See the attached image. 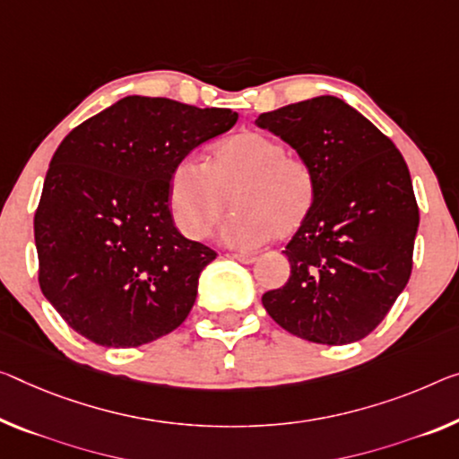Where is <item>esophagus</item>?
I'll return each mask as SVG.
<instances>
[{
	"label": "esophagus",
	"mask_w": 459,
	"mask_h": 459,
	"mask_svg": "<svg viewBox=\"0 0 459 459\" xmlns=\"http://www.w3.org/2000/svg\"><path fill=\"white\" fill-rule=\"evenodd\" d=\"M231 258L238 260V263H244V264L256 263V256H252V254H242V252H234L231 254Z\"/></svg>",
	"instance_id": "esophagus-1"
}]
</instances>
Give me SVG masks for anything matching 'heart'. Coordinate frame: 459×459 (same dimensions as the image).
Returning <instances> with one entry per match:
<instances>
[{
  "label": "heart",
  "instance_id": "1",
  "mask_svg": "<svg viewBox=\"0 0 459 459\" xmlns=\"http://www.w3.org/2000/svg\"><path fill=\"white\" fill-rule=\"evenodd\" d=\"M230 201L236 213L221 228V239L234 248H258L273 236L293 238L309 221L318 180L307 161L287 156L279 139L238 131L211 145L205 168L182 160L168 182L172 220L190 239L207 238Z\"/></svg>",
  "mask_w": 459,
  "mask_h": 459
}]
</instances>
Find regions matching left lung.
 <instances>
[{
    "instance_id": "obj_1",
    "label": "left lung",
    "mask_w": 459,
    "mask_h": 459,
    "mask_svg": "<svg viewBox=\"0 0 459 459\" xmlns=\"http://www.w3.org/2000/svg\"><path fill=\"white\" fill-rule=\"evenodd\" d=\"M256 125L291 145L318 180L312 217L285 246L291 277L263 306L303 341H361L411 279L419 207L406 161L336 96L263 112Z\"/></svg>"
}]
</instances>
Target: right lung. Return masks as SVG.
<instances>
[{
	"instance_id": "right-lung-1",
	"label": "right lung",
	"mask_w": 459,
	"mask_h": 459,
	"mask_svg": "<svg viewBox=\"0 0 459 459\" xmlns=\"http://www.w3.org/2000/svg\"><path fill=\"white\" fill-rule=\"evenodd\" d=\"M238 112L125 96L61 141L34 215L39 283L77 334L112 349L178 328L217 254L185 238L168 182Z\"/></svg>"
}]
</instances>
